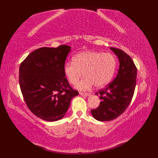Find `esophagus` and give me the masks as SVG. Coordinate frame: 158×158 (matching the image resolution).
I'll use <instances>...</instances> for the list:
<instances>
[{"mask_svg":"<svg viewBox=\"0 0 158 158\" xmlns=\"http://www.w3.org/2000/svg\"><path fill=\"white\" fill-rule=\"evenodd\" d=\"M79 94L81 96H89L90 95V93H88V92H79Z\"/></svg>","mask_w":158,"mask_h":158,"instance_id":"34e87169","label":"esophagus"}]
</instances>
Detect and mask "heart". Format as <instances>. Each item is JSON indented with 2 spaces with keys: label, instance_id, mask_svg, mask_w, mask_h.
Returning a JSON list of instances; mask_svg holds the SVG:
<instances>
[{
  "label": "heart",
  "instance_id": "1",
  "mask_svg": "<svg viewBox=\"0 0 158 158\" xmlns=\"http://www.w3.org/2000/svg\"><path fill=\"white\" fill-rule=\"evenodd\" d=\"M116 57L110 53L85 51L74 56L73 62H66L64 73L70 83L75 85L83 74L84 77L76 85L86 90L94 85L102 88L112 79L117 68Z\"/></svg>",
  "mask_w": 158,
  "mask_h": 158
}]
</instances>
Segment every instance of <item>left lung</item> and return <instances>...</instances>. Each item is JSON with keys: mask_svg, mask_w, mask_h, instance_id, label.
Listing matches in <instances>:
<instances>
[{"mask_svg": "<svg viewBox=\"0 0 158 158\" xmlns=\"http://www.w3.org/2000/svg\"><path fill=\"white\" fill-rule=\"evenodd\" d=\"M110 49L118 57V73L105 88L96 93L102 101L98 108L91 110L93 117L101 122L115 119L125 111L132 101L136 82L137 69L131 57L122 49Z\"/></svg>", "mask_w": 158, "mask_h": 158, "instance_id": "8db88e82", "label": "left lung"}]
</instances>
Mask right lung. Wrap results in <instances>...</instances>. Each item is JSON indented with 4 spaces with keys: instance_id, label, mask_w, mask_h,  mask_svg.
<instances>
[{
    "instance_id": "right-lung-1",
    "label": "right lung",
    "mask_w": 158,
    "mask_h": 158,
    "mask_svg": "<svg viewBox=\"0 0 158 158\" xmlns=\"http://www.w3.org/2000/svg\"><path fill=\"white\" fill-rule=\"evenodd\" d=\"M70 51L66 45L35 50L22 62L20 89L26 105L39 118L58 121L65 115L71 99L79 94L70 85L64 65Z\"/></svg>"
}]
</instances>
